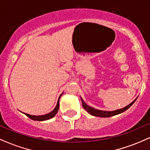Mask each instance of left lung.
Here are the masks:
<instances>
[{"mask_svg":"<svg viewBox=\"0 0 150 150\" xmlns=\"http://www.w3.org/2000/svg\"><path fill=\"white\" fill-rule=\"evenodd\" d=\"M136 99H135V100L132 101V102L130 103V104H128V106H126L124 108H120V109L116 110V111H101V110L95 109L94 108L91 107V106H88V105H87V104H85V101H83V99L81 98L82 106H83V108H85V109L89 113V114L92 115V116H94L104 117V118H107V117H111V116H116V115H117V114H119V113L124 112L125 111H126L128 108H130V106H131L132 105L134 104V102H135Z\"/></svg>","mask_w":150,"mask_h":150,"instance_id":"1","label":"left lung"}]
</instances>
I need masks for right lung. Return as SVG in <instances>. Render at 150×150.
Wrapping results in <instances>:
<instances>
[{
  "mask_svg": "<svg viewBox=\"0 0 150 150\" xmlns=\"http://www.w3.org/2000/svg\"><path fill=\"white\" fill-rule=\"evenodd\" d=\"M62 94H63V93H62L61 95H60L59 98H58L57 104H56V106L55 107L54 109H53L51 112L47 113V114L42 115V116H34V115H30V114H28V113H25L26 116L29 117V118H31L32 120H38V121H42V120H46L51 119V118H53V117L56 116V114L58 112V108H59V99H60V97H61Z\"/></svg>",
  "mask_w": 150,
  "mask_h": 150,
  "instance_id": "obj_1",
  "label": "right lung"
}]
</instances>
